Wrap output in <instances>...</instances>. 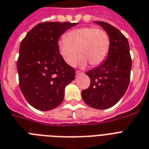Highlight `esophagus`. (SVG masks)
Returning a JSON list of instances; mask_svg holds the SVG:
<instances>
[{
  "label": "esophagus",
  "mask_w": 149,
  "mask_h": 149,
  "mask_svg": "<svg viewBox=\"0 0 149 149\" xmlns=\"http://www.w3.org/2000/svg\"><path fill=\"white\" fill-rule=\"evenodd\" d=\"M76 74H77V77H78V76H79V75L84 74V72H80V71H78V70H77V71H76Z\"/></svg>",
  "instance_id": "obj_1"
}]
</instances>
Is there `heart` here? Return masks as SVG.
I'll list each match as a JSON object with an SVG mask.
<instances>
[{
    "mask_svg": "<svg viewBox=\"0 0 149 149\" xmlns=\"http://www.w3.org/2000/svg\"><path fill=\"white\" fill-rule=\"evenodd\" d=\"M110 45V37L105 30L86 26L69 31L65 38L58 41V49L63 60L70 66L76 65L78 54L81 66L87 63L97 66L107 57Z\"/></svg>",
    "mask_w": 149,
    "mask_h": 149,
    "instance_id": "obj_1",
    "label": "heart"
}]
</instances>
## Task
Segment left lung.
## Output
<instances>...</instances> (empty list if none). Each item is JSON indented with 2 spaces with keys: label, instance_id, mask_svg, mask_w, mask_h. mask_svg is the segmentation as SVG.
<instances>
[{
  "label": "left lung",
  "instance_id": "8db88e82",
  "mask_svg": "<svg viewBox=\"0 0 149 149\" xmlns=\"http://www.w3.org/2000/svg\"><path fill=\"white\" fill-rule=\"evenodd\" d=\"M107 32L111 45L106 60L86 74L90 86L82 91V97L88 106L104 110L116 104L127 91L130 83L132 58L127 38L115 27L97 21Z\"/></svg>",
  "mask_w": 149,
  "mask_h": 149
}]
</instances>
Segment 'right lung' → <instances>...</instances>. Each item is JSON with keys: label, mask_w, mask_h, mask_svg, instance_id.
I'll return each mask as SVG.
<instances>
[{"label": "right lung", "mask_w": 149, "mask_h": 149, "mask_svg": "<svg viewBox=\"0 0 149 149\" xmlns=\"http://www.w3.org/2000/svg\"><path fill=\"white\" fill-rule=\"evenodd\" d=\"M78 23L42 22L23 38L17 61L19 86L24 98L40 111H50L62 104L66 85L76 70L58 52V39Z\"/></svg>", "instance_id": "add662e5"}]
</instances>
